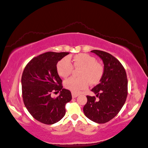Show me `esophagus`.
Instances as JSON below:
<instances>
[{"label":"esophagus","instance_id":"1","mask_svg":"<svg viewBox=\"0 0 148 148\" xmlns=\"http://www.w3.org/2000/svg\"><path fill=\"white\" fill-rule=\"evenodd\" d=\"M78 96H79V94L76 93H72V98H76V97Z\"/></svg>","mask_w":148,"mask_h":148}]
</instances>
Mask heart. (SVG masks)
Listing matches in <instances>:
<instances>
[{"label":"heart","instance_id":"1","mask_svg":"<svg viewBox=\"0 0 148 148\" xmlns=\"http://www.w3.org/2000/svg\"><path fill=\"white\" fill-rule=\"evenodd\" d=\"M72 64L70 62V58H64L56 64V71L58 76L65 78L71 74L72 69L80 68L78 76L79 77H70L64 81L66 88L74 93H79L81 90L86 89L91 85L98 84L103 75L102 65L97 62L93 56L85 53H79L74 56Z\"/></svg>","mask_w":148,"mask_h":148}]
</instances>
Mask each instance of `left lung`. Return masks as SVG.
Masks as SVG:
<instances>
[{
	"instance_id": "obj_1",
	"label": "left lung",
	"mask_w": 148,
	"mask_h": 148,
	"mask_svg": "<svg viewBox=\"0 0 148 148\" xmlns=\"http://www.w3.org/2000/svg\"><path fill=\"white\" fill-rule=\"evenodd\" d=\"M102 59L103 75L100 83L92 91L99 97L86 96L87 103L83 111L86 117L97 123H105L118 114L126 101L128 80L124 67L118 60L109 53L92 50Z\"/></svg>"
}]
</instances>
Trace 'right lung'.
<instances>
[{"label":"right lung","instance_id":"1","mask_svg":"<svg viewBox=\"0 0 148 148\" xmlns=\"http://www.w3.org/2000/svg\"><path fill=\"white\" fill-rule=\"evenodd\" d=\"M68 52H47L28 63L21 76L24 104L37 121L46 125L59 121L65 114V106L72 99L69 90L63 88L62 81L56 71L58 61ZM60 92L56 98L52 92Z\"/></svg>","mask_w":148,"mask_h":148}]
</instances>
